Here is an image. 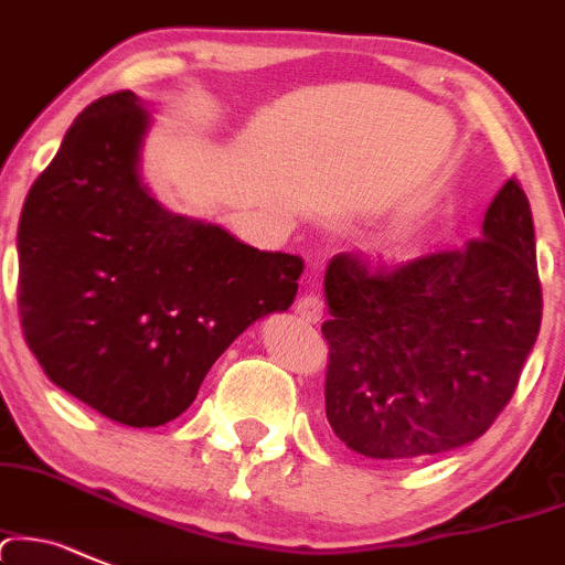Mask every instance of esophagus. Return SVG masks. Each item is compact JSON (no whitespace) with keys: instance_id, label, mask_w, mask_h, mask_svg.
Returning a JSON list of instances; mask_svg holds the SVG:
<instances>
[{"instance_id":"1","label":"esophagus","mask_w":565,"mask_h":565,"mask_svg":"<svg viewBox=\"0 0 565 565\" xmlns=\"http://www.w3.org/2000/svg\"><path fill=\"white\" fill-rule=\"evenodd\" d=\"M323 299H320V294H315V290H309V294L301 296L299 301H296V315H299L305 323H318L320 318H323Z\"/></svg>"}]
</instances>
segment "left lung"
<instances>
[{
	"label": "left lung",
	"mask_w": 565,
	"mask_h": 565,
	"mask_svg": "<svg viewBox=\"0 0 565 565\" xmlns=\"http://www.w3.org/2000/svg\"><path fill=\"white\" fill-rule=\"evenodd\" d=\"M326 301L333 434L380 460L469 445L509 404L542 326L525 191L507 180L466 247L391 266L339 253Z\"/></svg>",
	"instance_id": "1"
}]
</instances>
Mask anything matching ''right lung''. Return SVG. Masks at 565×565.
Wrapping results in <instances>:
<instances>
[{"mask_svg":"<svg viewBox=\"0 0 565 565\" xmlns=\"http://www.w3.org/2000/svg\"><path fill=\"white\" fill-rule=\"evenodd\" d=\"M131 90L77 115L18 223V315L42 372L131 428L183 415L242 331L294 305L305 260L172 215L139 180Z\"/></svg>","mask_w":565,"mask_h":565,"instance_id":"add662e5","label":"right lung"}]
</instances>
